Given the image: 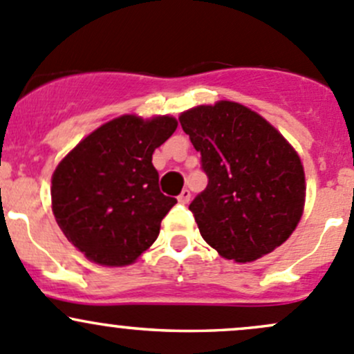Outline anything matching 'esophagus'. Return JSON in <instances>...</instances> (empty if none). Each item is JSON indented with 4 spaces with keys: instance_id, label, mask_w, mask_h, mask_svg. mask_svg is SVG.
<instances>
[{
    "instance_id": "34e87169",
    "label": "esophagus",
    "mask_w": 354,
    "mask_h": 354,
    "mask_svg": "<svg viewBox=\"0 0 354 354\" xmlns=\"http://www.w3.org/2000/svg\"><path fill=\"white\" fill-rule=\"evenodd\" d=\"M190 198H192V194H190V190H187V188H185V190L178 195V202H181V203H188L190 202Z\"/></svg>"
}]
</instances>
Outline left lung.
<instances>
[{
    "instance_id": "8db88e82",
    "label": "left lung",
    "mask_w": 354,
    "mask_h": 354,
    "mask_svg": "<svg viewBox=\"0 0 354 354\" xmlns=\"http://www.w3.org/2000/svg\"><path fill=\"white\" fill-rule=\"evenodd\" d=\"M180 123L209 178L190 203L203 240L240 263L283 245L305 205V171L286 138L231 101L185 111Z\"/></svg>"
}]
</instances>
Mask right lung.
I'll use <instances>...</instances> for the list:
<instances>
[{
  "instance_id": "1",
  "label": "right lung",
  "mask_w": 354,
  "mask_h": 354,
  "mask_svg": "<svg viewBox=\"0 0 354 354\" xmlns=\"http://www.w3.org/2000/svg\"><path fill=\"white\" fill-rule=\"evenodd\" d=\"M173 116L114 118L84 138L53 173L56 223L88 260L133 263L159 236L176 198L159 190L152 154L174 133Z\"/></svg>"
}]
</instances>
